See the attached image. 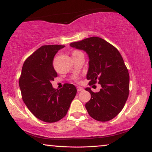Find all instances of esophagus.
Wrapping results in <instances>:
<instances>
[{"instance_id":"1","label":"esophagus","mask_w":152,"mask_h":152,"mask_svg":"<svg viewBox=\"0 0 152 152\" xmlns=\"http://www.w3.org/2000/svg\"><path fill=\"white\" fill-rule=\"evenodd\" d=\"M83 90H84V88H82V87H80V86H78V87H77V91H78V92H79L80 91H83Z\"/></svg>"}]
</instances>
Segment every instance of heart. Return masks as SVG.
<instances>
[{
	"mask_svg": "<svg viewBox=\"0 0 152 152\" xmlns=\"http://www.w3.org/2000/svg\"><path fill=\"white\" fill-rule=\"evenodd\" d=\"M76 52H77V51H76Z\"/></svg>",
	"mask_w": 152,
	"mask_h": 152,
	"instance_id": "obj_1",
	"label": "heart"
}]
</instances>
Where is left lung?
Wrapping results in <instances>:
<instances>
[{
	"mask_svg": "<svg viewBox=\"0 0 152 152\" xmlns=\"http://www.w3.org/2000/svg\"><path fill=\"white\" fill-rule=\"evenodd\" d=\"M70 45L83 50L88 56V84L98 82L101 86L96 93L91 88H85L91 94L85 105L89 115L99 121L111 120L121 111L129 92V75L121 55L114 46L98 37L86 38Z\"/></svg>",
	"mask_w": 152,
	"mask_h": 152,
	"instance_id": "8db88e82",
	"label": "left lung"
}]
</instances>
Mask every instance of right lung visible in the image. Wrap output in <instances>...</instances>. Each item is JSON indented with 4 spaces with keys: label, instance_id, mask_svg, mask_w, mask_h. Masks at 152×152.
Instances as JSON below:
<instances>
[{
    "label": "right lung",
    "instance_id": "add662e5",
    "mask_svg": "<svg viewBox=\"0 0 152 152\" xmlns=\"http://www.w3.org/2000/svg\"><path fill=\"white\" fill-rule=\"evenodd\" d=\"M64 47L43 45L25 60L22 68L19 87L23 100L33 115L44 122H56L65 117L76 94L73 84H65L56 90L51 83L58 76L53 58Z\"/></svg>",
    "mask_w": 152,
    "mask_h": 152
}]
</instances>
